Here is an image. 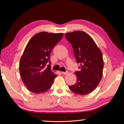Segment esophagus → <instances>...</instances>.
Masks as SVG:
<instances>
[{"label":"esophagus","instance_id":"34e87169","mask_svg":"<svg viewBox=\"0 0 124 124\" xmlns=\"http://www.w3.org/2000/svg\"><path fill=\"white\" fill-rule=\"evenodd\" d=\"M61 73H62L63 75H67L68 73V71H66V72H61Z\"/></svg>","mask_w":124,"mask_h":124}]
</instances>
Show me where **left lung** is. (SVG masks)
I'll return each mask as SVG.
<instances>
[{
  "label": "left lung",
  "instance_id": "1",
  "mask_svg": "<svg viewBox=\"0 0 124 124\" xmlns=\"http://www.w3.org/2000/svg\"><path fill=\"white\" fill-rule=\"evenodd\" d=\"M71 45L80 71L75 73L77 82L69 86L71 91L78 95H87L95 90L103 75L104 62L102 52L91 37L82 31L65 34Z\"/></svg>",
  "mask_w": 124,
  "mask_h": 124
}]
</instances>
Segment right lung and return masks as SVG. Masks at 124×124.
<instances>
[{"label": "right lung", "instance_id": "add662e5", "mask_svg": "<svg viewBox=\"0 0 124 124\" xmlns=\"http://www.w3.org/2000/svg\"><path fill=\"white\" fill-rule=\"evenodd\" d=\"M63 35V33L41 32L33 36L26 46L19 70L23 83L32 93H45L52 87L57 75L51 70L50 54Z\"/></svg>", "mask_w": 124, "mask_h": 124}]
</instances>
